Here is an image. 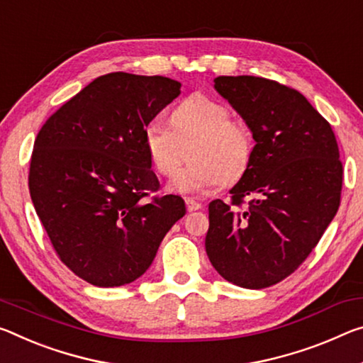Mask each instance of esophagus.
<instances>
[{
    "label": "esophagus",
    "instance_id": "obj_1",
    "mask_svg": "<svg viewBox=\"0 0 363 363\" xmlns=\"http://www.w3.org/2000/svg\"><path fill=\"white\" fill-rule=\"evenodd\" d=\"M186 206H187V211H197L202 208V203L195 202L194 199H186Z\"/></svg>",
    "mask_w": 363,
    "mask_h": 363
}]
</instances>
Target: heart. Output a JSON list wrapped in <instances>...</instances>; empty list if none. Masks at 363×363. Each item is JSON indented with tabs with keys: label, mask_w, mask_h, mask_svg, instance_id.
I'll use <instances>...</instances> for the list:
<instances>
[{
	"label": "heart",
	"mask_w": 363,
	"mask_h": 363,
	"mask_svg": "<svg viewBox=\"0 0 363 363\" xmlns=\"http://www.w3.org/2000/svg\"><path fill=\"white\" fill-rule=\"evenodd\" d=\"M231 109L206 95H192L171 114V124L155 118L143 129V145L153 169L171 176L181 164L184 147H192V164L177 171L166 191L199 195L238 181L254 157V135L249 125L231 118Z\"/></svg>",
	"instance_id": "b5f03b06"
}]
</instances>
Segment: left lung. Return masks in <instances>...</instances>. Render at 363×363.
Instances as JSON below:
<instances>
[{
  "label": "left lung",
  "instance_id": "1",
  "mask_svg": "<svg viewBox=\"0 0 363 363\" xmlns=\"http://www.w3.org/2000/svg\"><path fill=\"white\" fill-rule=\"evenodd\" d=\"M215 90L254 135L249 169L208 205L205 249L224 279L263 289L294 273L318 244L341 202L342 163L328 121L297 90L254 76H220Z\"/></svg>",
  "mask_w": 363,
  "mask_h": 363
}]
</instances>
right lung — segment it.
Instances as JSON below:
<instances>
[{"instance_id":"add662e5","label":"right lung","mask_w":363,"mask_h":363,"mask_svg":"<svg viewBox=\"0 0 363 363\" xmlns=\"http://www.w3.org/2000/svg\"><path fill=\"white\" fill-rule=\"evenodd\" d=\"M181 94L163 76L111 72L90 82L40 129L28 189L56 254L99 287L147 272L161 240L186 215L177 195L145 200L160 182L143 129Z\"/></svg>"}]
</instances>
